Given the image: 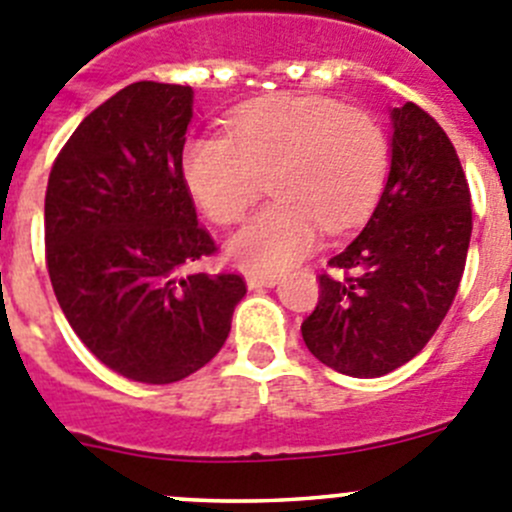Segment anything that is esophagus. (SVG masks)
Returning <instances> with one entry per match:
<instances>
[{"instance_id":"1","label":"esophagus","mask_w":512,"mask_h":512,"mask_svg":"<svg viewBox=\"0 0 512 512\" xmlns=\"http://www.w3.org/2000/svg\"><path fill=\"white\" fill-rule=\"evenodd\" d=\"M248 281V289H269V286H276L279 284V276L274 274H248L246 276Z\"/></svg>"}]
</instances>
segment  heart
Segmentation results:
<instances>
[{
    "label": "heart",
    "instance_id": "1",
    "mask_svg": "<svg viewBox=\"0 0 512 512\" xmlns=\"http://www.w3.org/2000/svg\"><path fill=\"white\" fill-rule=\"evenodd\" d=\"M387 160V135L367 110L279 95L241 110L228 135L193 138L183 150V178L218 226L241 221L269 178L276 198L228 251L248 269L279 271L311 251L319 226L342 233L372 211Z\"/></svg>",
    "mask_w": 512,
    "mask_h": 512
}]
</instances>
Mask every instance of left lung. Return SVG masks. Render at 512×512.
<instances>
[{
	"mask_svg": "<svg viewBox=\"0 0 512 512\" xmlns=\"http://www.w3.org/2000/svg\"><path fill=\"white\" fill-rule=\"evenodd\" d=\"M392 168L372 218L321 271L301 324L309 352L349 377H382L422 352L455 301L472 233L470 186L420 105L392 110Z\"/></svg>",
	"mask_w": 512,
	"mask_h": 512,
	"instance_id": "8db88e82",
	"label": "left lung"
}]
</instances>
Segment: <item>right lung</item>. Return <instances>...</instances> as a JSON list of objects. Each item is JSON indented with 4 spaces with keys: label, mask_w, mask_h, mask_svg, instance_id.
<instances>
[{
    "label": "right lung",
    "mask_w": 512,
    "mask_h": 512,
    "mask_svg": "<svg viewBox=\"0 0 512 512\" xmlns=\"http://www.w3.org/2000/svg\"><path fill=\"white\" fill-rule=\"evenodd\" d=\"M188 85L133 82L95 107L52 163L45 261L60 309L105 367L170 384L221 352L246 294L236 271L186 274L218 253L183 178Z\"/></svg>",
    "instance_id": "right-lung-1"
}]
</instances>
